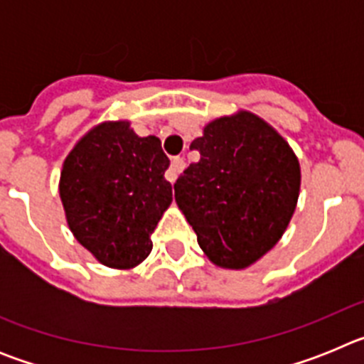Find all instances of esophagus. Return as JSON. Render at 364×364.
Listing matches in <instances>:
<instances>
[{
    "instance_id": "esophagus-1",
    "label": "esophagus",
    "mask_w": 364,
    "mask_h": 364,
    "mask_svg": "<svg viewBox=\"0 0 364 364\" xmlns=\"http://www.w3.org/2000/svg\"><path fill=\"white\" fill-rule=\"evenodd\" d=\"M182 169H184V159H182V156H175V159L171 160V166H169V169L166 171V178L173 184V182L178 178V175Z\"/></svg>"
}]
</instances>
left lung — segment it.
<instances>
[{
    "label": "left lung",
    "instance_id": "obj_1",
    "mask_svg": "<svg viewBox=\"0 0 364 364\" xmlns=\"http://www.w3.org/2000/svg\"><path fill=\"white\" fill-rule=\"evenodd\" d=\"M191 149L200 160L176 180V204L215 264L246 268L277 244L294 215L301 188L294 151L244 111L205 125Z\"/></svg>",
    "mask_w": 364,
    "mask_h": 364
}]
</instances>
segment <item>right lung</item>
<instances>
[{
  "label": "right lung",
  "mask_w": 364,
  "mask_h": 364,
  "mask_svg": "<svg viewBox=\"0 0 364 364\" xmlns=\"http://www.w3.org/2000/svg\"><path fill=\"white\" fill-rule=\"evenodd\" d=\"M167 167L159 138L138 136L129 122L100 124L70 151L60 178L67 224L102 264L133 268L149 255L173 200Z\"/></svg>",
  "instance_id": "obj_1"
}]
</instances>
